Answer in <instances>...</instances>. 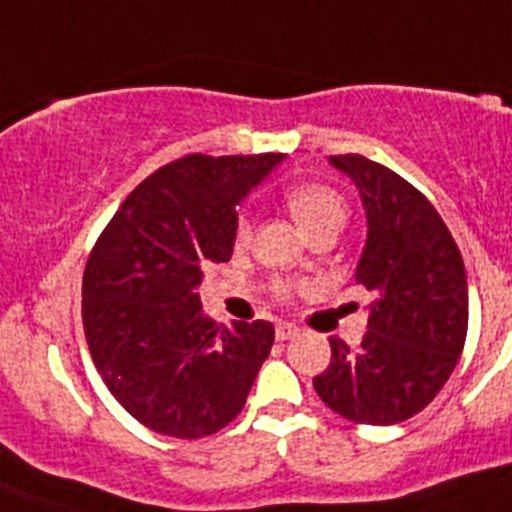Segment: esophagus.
Wrapping results in <instances>:
<instances>
[{
    "label": "esophagus",
    "mask_w": 512,
    "mask_h": 512,
    "mask_svg": "<svg viewBox=\"0 0 512 512\" xmlns=\"http://www.w3.org/2000/svg\"><path fill=\"white\" fill-rule=\"evenodd\" d=\"M300 336V328L295 323H279L277 325V341H289V338Z\"/></svg>",
    "instance_id": "34e87169"
}]
</instances>
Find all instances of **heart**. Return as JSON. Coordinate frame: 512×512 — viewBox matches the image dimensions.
<instances>
[{"label": "heart", "instance_id": "heart-1", "mask_svg": "<svg viewBox=\"0 0 512 512\" xmlns=\"http://www.w3.org/2000/svg\"><path fill=\"white\" fill-rule=\"evenodd\" d=\"M284 205L292 212L305 233H312L315 228L325 223H343L346 220V202L338 192H333L325 184H295L284 192ZM251 238V220L248 215H238L233 228L235 246H246ZM287 289H279V295H284Z\"/></svg>", "mask_w": 512, "mask_h": 512}]
</instances>
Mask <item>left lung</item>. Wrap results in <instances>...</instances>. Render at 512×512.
Returning <instances> with one entry per match:
<instances>
[{"label": "left lung", "mask_w": 512, "mask_h": 512, "mask_svg": "<svg viewBox=\"0 0 512 512\" xmlns=\"http://www.w3.org/2000/svg\"><path fill=\"white\" fill-rule=\"evenodd\" d=\"M328 161L359 189L369 230L356 282L374 302L359 348L330 338V366L312 384L351 423L395 425L420 413L454 372L469 323L467 271L413 184L359 153Z\"/></svg>", "instance_id": "obj_1"}]
</instances>
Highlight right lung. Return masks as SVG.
Segmentation results:
<instances>
[{
    "label": "right lung",
    "instance_id": "right-lung-1",
    "mask_svg": "<svg viewBox=\"0 0 512 512\" xmlns=\"http://www.w3.org/2000/svg\"><path fill=\"white\" fill-rule=\"evenodd\" d=\"M282 153L202 156L166 164L128 194L94 243L81 284L89 354L138 423L202 438L241 413L274 346L266 320L215 323L197 287L230 261L243 197Z\"/></svg>",
    "mask_w": 512,
    "mask_h": 512
}]
</instances>
